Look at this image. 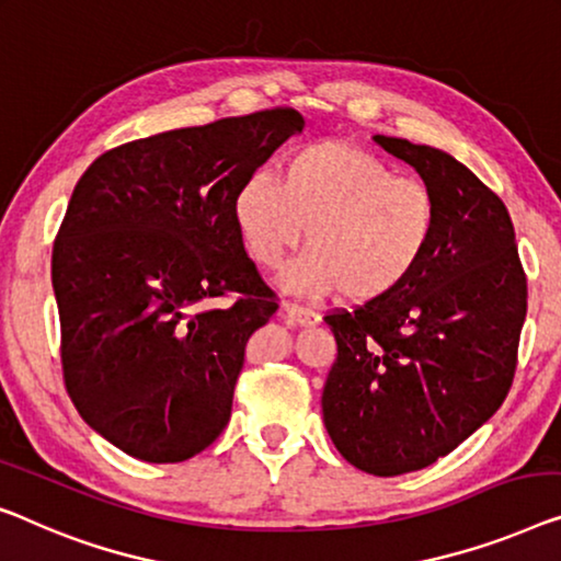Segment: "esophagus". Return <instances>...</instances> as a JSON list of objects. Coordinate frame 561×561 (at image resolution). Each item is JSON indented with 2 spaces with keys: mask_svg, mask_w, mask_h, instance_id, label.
Returning a JSON list of instances; mask_svg holds the SVG:
<instances>
[{
  "mask_svg": "<svg viewBox=\"0 0 561 561\" xmlns=\"http://www.w3.org/2000/svg\"><path fill=\"white\" fill-rule=\"evenodd\" d=\"M284 317H287L291 324H297V328H314V324L320 322V314H317L314 309L299 307V305H291V302L284 305Z\"/></svg>",
  "mask_w": 561,
  "mask_h": 561,
  "instance_id": "obj_1",
  "label": "esophagus"
}]
</instances>
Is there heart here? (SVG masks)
<instances>
[{"instance_id":"obj_1","label":"heart","mask_w":561,"mask_h":561,"mask_svg":"<svg viewBox=\"0 0 561 561\" xmlns=\"http://www.w3.org/2000/svg\"><path fill=\"white\" fill-rule=\"evenodd\" d=\"M231 216L247 254L277 270L302 244L307 252L282 284L307 297L342 291L350 302H378L421 270L438 227L431 186L347 140H320L284 158L282 181L249 171L231 196Z\"/></svg>"}]
</instances>
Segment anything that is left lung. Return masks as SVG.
<instances>
[{
	"label": "left lung",
	"instance_id": "obj_1",
	"mask_svg": "<svg viewBox=\"0 0 561 561\" xmlns=\"http://www.w3.org/2000/svg\"><path fill=\"white\" fill-rule=\"evenodd\" d=\"M375 144L413 165L438 204L431 252L392 295L328 312L337 340L322 417L345 461L373 476L436 463L494 415L516 373L526 274L504 201L454 156Z\"/></svg>",
	"mask_w": 561,
	"mask_h": 561
}]
</instances>
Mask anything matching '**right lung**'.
I'll return each mask as SVG.
<instances>
[{"label": "right lung", "mask_w": 561, "mask_h": 561, "mask_svg": "<svg viewBox=\"0 0 561 561\" xmlns=\"http://www.w3.org/2000/svg\"><path fill=\"white\" fill-rule=\"evenodd\" d=\"M302 128L272 107L158 133L105 150L75 186L53 247L62 378L128 456L179 463L227 428L247 342L279 307L231 196Z\"/></svg>", "instance_id": "right-lung-1"}]
</instances>
